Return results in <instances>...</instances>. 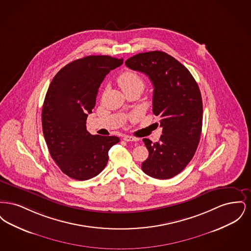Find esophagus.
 Listing matches in <instances>:
<instances>
[{
	"mask_svg": "<svg viewBox=\"0 0 251 251\" xmlns=\"http://www.w3.org/2000/svg\"><path fill=\"white\" fill-rule=\"evenodd\" d=\"M123 139H124L125 141H138V140H139L137 137L131 136V135H124V136H123Z\"/></svg>",
	"mask_w": 251,
	"mask_h": 251,
	"instance_id": "esophagus-1",
	"label": "esophagus"
}]
</instances>
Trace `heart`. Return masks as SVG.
Wrapping results in <instances>:
<instances>
[{"instance_id":"1","label":"heart","mask_w":251,"mask_h":251,"mask_svg":"<svg viewBox=\"0 0 251 251\" xmlns=\"http://www.w3.org/2000/svg\"><path fill=\"white\" fill-rule=\"evenodd\" d=\"M118 84L123 92L132 88H140L143 90L145 83L141 76L132 71L122 72L118 78Z\"/></svg>"}]
</instances>
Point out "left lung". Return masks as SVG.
Returning <instances> with one entry per match:
<instances>
[{"label":"left lung","instance_id":"8db88e82","mask_svg":"<svg viewBox=\"0 0 251 251\" xmlns=\"http://www.w3.org/2000/svg\"><path fill=\"white\" fill-rule=\"evenodd\" d=\"M125 65L151 81L152 111L163 128L159 142L143 139L149 157L142 170L155 179L173 178L189 164L200 143L203 108L199 85L182 64L164 51L138 53Z\"/></svg>","mask_w":251,"mask_h":251}]
</instances>
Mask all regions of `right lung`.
<instances>
[{
    "label": "right lung",
    "instance_id": "right-lung-1",
    "mask_svg": "<svg viewBox=\"0 0 251 251\" xmlns=\"http://www.w3.org/2000/svg\"><path fill=\"white\" fill-rule=\"evenodd\" d=\"M123 58L90 55L75 60L56 73L42 108V130L49 151L61 171L77 180L91 179L106 167L117 136L92 135L86 119L95 107L99 87Z\"/></svg>",
    "mask_w": 251,
    "mask_h": 251
}]
</instances>
